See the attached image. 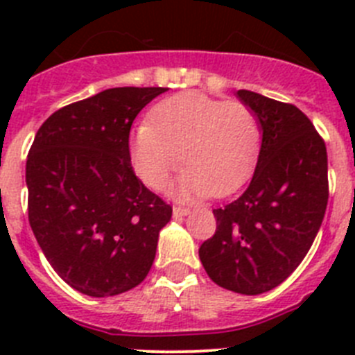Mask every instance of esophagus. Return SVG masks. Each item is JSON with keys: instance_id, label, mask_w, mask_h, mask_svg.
Masks as SVG:
<instances>
[{"instance_id": "34e87169", "label": "esophagus", "mask_w": 355, "mask_h": 355, "mask_svg": "<svg viewBox=\"0 0 355 355\" xmlns=\"http://www.w3.org/2000/svg\"><path fill=\"white\" fill-rule=\"evenodd\" d=\"M188 213H190V209L181 208V206H175V208L172 209V215H174V218H183V216H187Z\"/></svg>"}]
</instances>
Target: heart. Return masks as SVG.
Listing matches in <instances>:
<instances>
[{
  "label": "heart",
  "mask_w": 355,
  "mask_h": 355,
  "mask_svg": "<svg viewBox=\"0 0 355 355\" xmlns=\"http://www.w3.org/2000/svg\"><path fill=\"white\" fill-rule=\"evenodd\" d=\"M149 119L131 139L135 172L149 188L162 190L183 159L187 168L174 187L180 199L227 196L256 167L261 128L243 103L190 90L159 101Z\"/></svg>",
  "instance_id": "obj_1"
}]
</instances>
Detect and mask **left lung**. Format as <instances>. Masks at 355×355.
Wrapping results in <instances>:
<instances>
[{"instance_id": "obj_1", "label": "left lung", "mask_w": 355, "mask_h": 355, "mask_svg": "<svg viewBox=\"0 0 355 355\" xmlns=\"http://www.w3.org/2000/svg\"><path fill=\"white\" fill-rule=\"evenodd\" d=\"M236 96L261 128L258 163L245 192L213 209L216 231L199 258L218 286L259 295L290 277L311 249L327 208V149L297 106L250 90Z\"/></svg>"}]
</instances>
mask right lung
<instances>
[{
  "label": "right lung",
  "mask_w": 355,
  "mask_h": 355,
  "mask_svg": "<svg viewBox=\"0 0 355 355\" xmlns=\"http://www.w3.org/2000/svg\"><path fill=\"white\" fill-rule=\"evenodd\" d=\"M165 90H103L56 110L31 144V231L56 274L80 293H124L142 283L155 261L172 208L135 175L130 130Z\"/></svg>",
  "instance_id": "1"
}]
</instances>
